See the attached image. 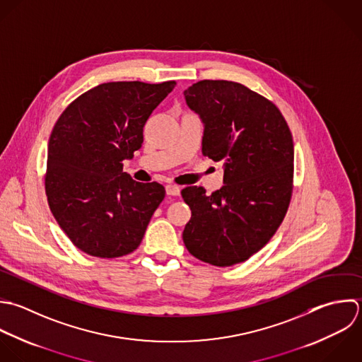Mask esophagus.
<instances>
[{
  "label": "esophagus",
  "instance_id": "obj_1",
  "mask_svg": "<svg viewBox=\"0 0 362 362\" xmlns=\"http://www.w3.org/2000/svg\"><path fill=\"white\" fill-rule=\"evenodd\" d=\"M166 194L168 196H179L180 194V187L176 185H168L166 186Z\"/></svg>",
  "mask_w": 362,
  "mask_h": 362
}]
</instances>
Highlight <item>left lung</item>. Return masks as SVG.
I'll use <instances>...</instances> for the list:
<instances>
[{
	"mask_svg": "<svg viewBox=\"0 0 362 362\" xmlns=\"http://www.w3.org/2000/svg\"><path fill=\"white\" fill-rule=\"evenodd\" d=\"M183 94L204 124L203 155L224 163L220 190H182L192 210L183 243L197 259L231 267L258 252L285 218L293 189L292 134L272 101L240 83L202 80Z\"/></svg>",
	"mask_w": 362,
	"mask_h": 362,
	"instance_id": "1",
	"label": "left lung"
}]
</instances>
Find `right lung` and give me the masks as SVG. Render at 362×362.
I'll use <instances>...</instances> for the list:
<instances>
[{"instance_id":"right-lung-1","label":"right lung","mask_w":362,"mask_h":362,"mask_svg":"<svg viewBox=\"0 0 362 362\" xmlns=\"http://www.w3.org/2000/svg\"><path fill=\"white\" fill-rule=\"evenodd\" d=\"M176 81L103 83L78 95L56 121L47 145L45 190L70 241L98 258L135 251L165 197L156 182L122 172L144 142V125Z\"/></svg>"}]
</instances>
